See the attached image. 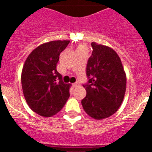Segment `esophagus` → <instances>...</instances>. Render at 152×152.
<instances>
[{
	"mask_svg": "<svg viewBox=\"0 0 152 152\" xmlns=\"http://www.w3.org/2000/svg\"><path fill=\"white\" fill-rule=\"evenodd\" d=\"M79 85H80V84H79V83H78V82L74 83V84H72V86H73V88H77V87H78Z\"/></svg>",
	"mask_w": 152,
	"mask_h": 152,
	"instance_id": "esophagus-1",
	"label": "esophagus"
}]
</instances>
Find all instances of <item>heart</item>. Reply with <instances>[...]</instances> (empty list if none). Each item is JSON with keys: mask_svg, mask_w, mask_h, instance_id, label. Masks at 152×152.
<instances>
[{"mask_svg": "<svg viewBox=\"0 0 152 152\" xmlns=\"http://www.w3.org/2000/svg\"><path fill=\"white\" fill-rule=\"evenodd\" d=\"M83 48H85V47H84V45H79V47H78V49H83Z\"/></svg>", "mask_w": 152, "mask_h": 152, "instance_id": "heart-1", "label": "heart"}]
</instances>
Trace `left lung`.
<instances>
[{
  "instance_id": "1",
  "label": "left lung",
  "mask_w": 152,
  "mask_h": 152,
  "mask_svg": "<svg viewBox=\"0 0 152 152\" xmlns=\"http://www.w3.org/2000/svg\"><path fill=\"white\" fill-rule=\"evenodd\" d=\"M87 64V94L81 100L84 111L93 119H103L119 110L124 99L126 75L120 58L110 47L92 42Z\"/></svg>"
}]
</instances>
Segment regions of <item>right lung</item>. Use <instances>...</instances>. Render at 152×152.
Returning <instances> with one entry per match:
<instances>
[{"label":"right lung","mask_w":152,"mask_h":152,"mask_svg":"<svg viewBox=\"0 0 152 152\" xmlns=\"http://www.w3.org/2000/svg\"><path fill=\"white\" fill-rule=\"evenodd\" d=\"M69 40L42 44L32 51L25 61L21 75L24 97L29 108L44 117L61 110L70 96V84H64L56 70L60 53Z\"/></svg>","instance_id":"right-lung-1"}]
</instances>
